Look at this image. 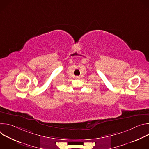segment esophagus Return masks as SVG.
Listing matches in <instances>:
<instances>
[{
    "label": "esophagus",
    "instance_id": "1",
    "mask_svg": "<svg viewBox=\"0 0 149 149\" xmlns=\"http://www.w3.org/2000/svg\"><path fill=\"white\" fill-rule=\"evenodd\" d=\"M79 77H76V78H79Z\"/></svg>",
    "mask_w": 149,
    "mask_h": 149
}]
</instances>
